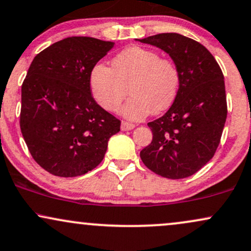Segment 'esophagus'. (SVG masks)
<instances>
[{
	"instance_id": "esophagus-1",
	"label": "esophagus",
	"mask_w": 251,
	"mask_h": 251,
	"mask_svg": "<svg viewBox=\"0 0 251 251\" xmlns=\"http://www.w3.org/2000/svg\"><path fill=\"white\" fill-rule=\"evenodd\" d=\"M135 127L134 124L132 123H127V122H123L122 123V131H131Z\"/></svg>"
}]
</instances>
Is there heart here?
<instances>
[{
	"label": "heart",
	"mask_w": 251,
	"mask_h": 251,
	"mask_svg": "<svg viewBox=\"0 0 251 251\" xmlns=\"http://www.w3.org/2000/svg\"><path fill=\"white\" fill-rule=\"evenodd\" d=\"M90 86L97 102L110 112L119 108L128 87L132 97L120 113L140 120L151 112H161L174 101L180 72L173 60L160 58L156 51L131 47L113 59V69L102 63L93 66Z\"/></svg>",
	"instance_id": "1"
}]
</instances>
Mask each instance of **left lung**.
<instances>
[{
    "label": "left lung",
    "instance_id": "8db88e82",
    "mask_svg": "<svg viewBox=\"0 0 251 251\" xmlns=\"http://www.w3.org/2000/svg\"><path fill=\"white\" fill-rule=\"evenodd\" d=\"M171 56L180 72L174 102L147 124L152 143L140 152L149 170L167 179L195 174L215 154L226 119L227 98L221 68L203 45L175 32L137 39Z\"/></svg>",
    "mask_w": 251,
    "mask_h": 251
}]
</instances>
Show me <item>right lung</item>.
<instances>
[{
  "label": "right lung",
  "instance_id": "1",
  "mask_svg": "<svg viewBox=\"0 0 251 251\" xmlns=\"http://www.w3.org/2000/svg\"><path fill=\"white\" fill-rule=\"evenodd\" d=\"M113 42L68 37L35 57L22 84L20 126L30 154L56 176H79L104 159L120 120L97 104L90 75Z\"/></svg>",
  "mask_w": 251,
  "mask_h": 251
}]
</instances>
